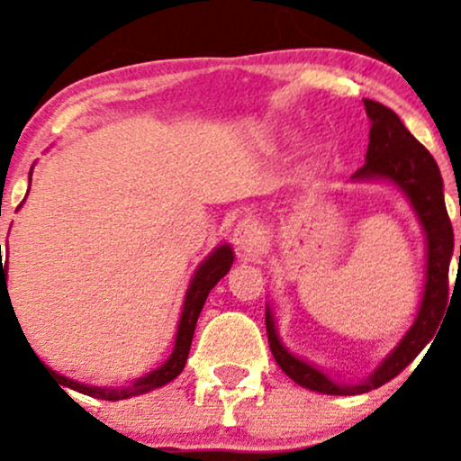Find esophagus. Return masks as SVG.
Instances as JSON below:
<instances>
[{
	"label": "esophagus",
	"mask_w": 461,
	"mask_h": 461,
	"mask_svg": "<svg viewBox=\"0 0 461 461\" xmlns=\"http://www.w3.org/2000/svg\"><path fill=\"white\" fill-rule=\"evenodd\" d=\"M262 242V231L258 227L256 221L245 219L236 225L234 230V245L242 256H251L256 251V247Z\"/></svg>",
	"instance_id": "1"
}]
</instances>
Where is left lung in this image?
<instances>
[{
	"label": "left lung",
	"instance_id": "left-lung-1",
	"mask_svg": "<svg viewBox=\"0 0 461 461\" xmlns=\"http://www.w3.org/2000/svg\"><path fill=\"white\" fill-rule=\"evenodd\" d=\"M364 108L370 119L366 164L353 173L351 182H384L399 188L410 201L411 210L418 216V223L425 234V285L418 303L414 322L399 345L377 364L370 375L357 384H345L333 379L330 373L294 356L279 338L275 325L271 303L267 305V333L275 362L279 368L303 388L322 394L351 396L364 394L379 385L388 384L403 370L427 342L438 333V325L444 319L448 305V267L453 258V227L444 205V184L440 168L425 147L418 142L401 119L384 104L364 99ZM461 262V245H459Z\"/></svg>",
	"mask_w": 461,
	"mask_h": 461
}]
</instances>
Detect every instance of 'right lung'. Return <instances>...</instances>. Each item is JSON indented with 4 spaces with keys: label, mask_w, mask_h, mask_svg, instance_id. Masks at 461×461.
<instances>
[{
    "label": "right lung",
    "mask_w": 461,
    "mask_h": 461,
    "mask_svg": "<svg viewBox=\"0 0 461 461\" xmlns=\"http://www.w3.org/2000/svg\"><path fill=\"white\" fill-rule=\"evenodd\" d=\"M30 184H32V168H30ZM23 201H21V205H23ZM0 251H2V245H0ZM231 264H234V249L227 245V242H223V245L216 247L214 251L210 253V256L205 258V260L201 262L197 268H194L193 277H190V284L186 288V294H184L182 314H179L177 333H176V342H173L171 356H168V359L162 364V366L151 370V373L142 375V377L134 379V382L128 385H91V384H79V382H76V379H68V377H65V375L51 370L50 366H43V368L51 370V375H56V379L65 385V388H71V390H76V393L95 396V399L121 401V399H130V396L145 394V393H149V390L162 388V385L173 382V379L182 373L184 366H186L190 342H193L194 327H197V319H199L201 310H203L205 299H208L210 290H212L214 285L219 284L227 273H230ZM6 282H8V262H2V256H0V305H2V297H8V301H10Z\"/></svg>",
    "instance_id": "add662e5"
}]
</instances>
